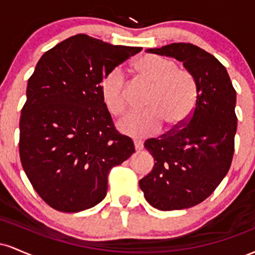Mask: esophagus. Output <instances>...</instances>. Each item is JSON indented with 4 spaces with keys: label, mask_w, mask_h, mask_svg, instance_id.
I'll list each match as a JSON object with an SVG mask.
<instances>
[{
    "label": "esophagus",
    "mask_w": 255,
    "mask_h": 255,
    "mask_svg": "<svg viewBox=\"0 0 255 255\" xmlns=\"http://www.w3.org/2000/svg\"><path fill=\"white\" fill-rule=\"evenodd\" d=\"M134 147H135L136 151H141L144 148V144L140 140H134Z\"/></svg>",
    "instance_id": "34e87169"
}]
</instances>
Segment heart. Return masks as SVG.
Here are the masks:
<instances>
[{
    "label": "heart",
    "instance_id": "1",
    "mask_svg": "<svg viewBox=\"0 0 255 255\" xmlns=\"http://www.w3.org/2000/svg\"><path fill=\"white\" fill-rule=\"evenodd\" d=\"M137 80L150 85L144 108L119 122V129L130 136H148L159 133L162 125L168 131L182 128L197 107L199 87L194 75L181 68L171 58L145 55L134 63ZM102 101L108 111L120 116L127 110L128 86L124 72L115 68L101 84Z\"/></svg>",
    "mask_w": 255,
    "mask_h": 255
}]
</instances>
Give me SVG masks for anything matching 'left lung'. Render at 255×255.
Masks as SVG:
<instances>
[{
	"instance_id": "8db88e82",
	"label": "left lung",
	"mask_w": 255,
	"mask_h": 255,
	"mask_svg": "<svg viewBox=\"0 0 255 255\" xmlns=\"http://www.w3.org/2000/svg\"><path fill=\"white\" fill-rule=\"evenodd\" d=\"M147 52L182 61L197 80L199 96L182 128L145 141L154 165L139 186L158 210L188 209L209 198L229 171L238 128L236 91L223 64L197 45L172 43Z\"/></svg>"
}]
</instances>
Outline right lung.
Returning a JSON list of instances; mask_svg holds the SVG:
<instances>
[{"label":"right lung","instance_id":"right-lung-1","mask_svg":"<svg viewBox=\"0 0 255 255\" xmlns=\"http://www.w3.org/2000/svg\"><path fill=\"white\" fill-rule=\"evenodd\" d=\"M139 51L77 34L38 61L21 109L19 153L33 189L52 209L72 213L101 203L111 168L135 151L114 127L101 84Z\"/></svg>","mask_w":255,"mask_h":255}]
</instances>
